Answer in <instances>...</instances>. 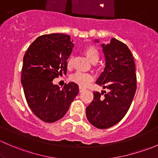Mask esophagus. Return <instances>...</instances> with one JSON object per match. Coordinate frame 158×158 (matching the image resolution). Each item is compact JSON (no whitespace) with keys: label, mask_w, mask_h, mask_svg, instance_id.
<instances>
[{"label":"esophagus","mask_w":158,"mask_h":158,"mask_svg":"<svg viewBox=\"0 0 158 158\" xmlns=\"http://www.w3.org/2000/svg\"><path fill=\"white\" fill-rule=\"evenodd\" d=\"M85 88H83V87H79V92H83V91H85Z\"/></svg>","instance_id":"1"}]
</instances>
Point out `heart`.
<instances>
[{
    "instance_id": "heart-1",
    "label": "heart",
    "mask_w": 158,
    "mask_h": 158,
    "mask_svg": "<svg viewBox=\"0 0 158 158\" xmlns=\"http://www.w3.org/2000/svg\"><path fill=\"white\" fill-rule=\"evenodd\" d=\"M83 52L86 56L87 58L89 59V61L92 62V63H95L96 62H98L100 56V53L98 49L95 46H87L84 49ZM72 65H73V60H72V58H69L66 62V66H67L68 69L72 67ZM69 79L70 81L78 84L80 86H85L92 80V76L89 73L76 72L70 76Z\"/></svg>"
}]
</instances>
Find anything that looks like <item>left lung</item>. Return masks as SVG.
<instances>
[{
    "label": "left lung",
    "mask_w": 158,
    "mask_h": 158,
    "mask_svg": "<svg viewBox=\"0 0 158 158\" xmlns=\"http://www.w3.org/2000/svg\"><path fill=\"white\" fill-rule=\"evenodd\" d=\"M102 47L106 67L96 84L109 92H94L93 100L85 111L93 126L106 129L118 123L128 112L136 92L137 79L134 58L124 43L111 38L109 44Z\"/></svg>",
    "instance_id": "1"
}]
</instances>
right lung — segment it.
<instances>
[{
    "mask_svg": "<svg viewBox=\"0 0 158 158\" xmlns=\"http://www.w3.org/2000/svg\"><path fill=\"white\" fill-rule=\"evenodd\" d=\"M73 42L69 35L63 33L43 35L32 43L23 56L21 83L25 98L33 114L45 122L62 118L79 93L75 82L60 89L52 82L66 74Z\"/></svg>",
    "mask_w": 158,
    "mask_h": 158,
    "instance_id": "1",
    "label": "right lung"
}]
</instances>
